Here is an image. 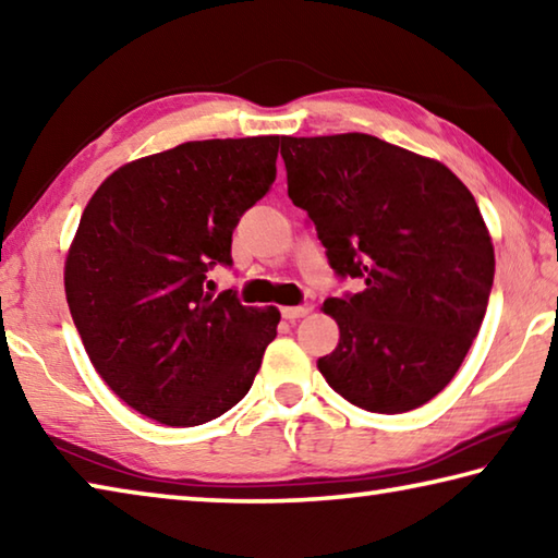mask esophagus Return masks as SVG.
I'll list each match as a JSON object with an SVG mask.
<instances>
[{
  "label": "esophagus",
  "mask_w": 558,
  "mask_h": 558,
  "mask_svg": "<svg viewBox=\"0 0 558 558\" xmlns=\"http://www.w3.org/2000/svg\"><path fill=\"white\" fill-rule=\"evenodd\" d=\"M280 313H282V317H286V319H298V317H305L310 310L305 305H298V307H282Z\"/></svg>",
  "instance_id": "34e87169"
}]
</instances>
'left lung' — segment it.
<instances>
[{"label": "left lung", "instance_id": "1", "mask_svg": "<svg viewBox=\"0 0 558 558\" xmlns=\"http://www.w3.org/2000/svg\"><path fill=\"white\" fill-rule=\"evenodd\" d=\"M280 155L329 268L359 282L325 300L339 344L319 372L364 411L418 409L460 369L493 290L475 196L446 165L364 132L282 137Z\"/></svg>", "mask_w": 558, "mask_h": 558}]
</instances>
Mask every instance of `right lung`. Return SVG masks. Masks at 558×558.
I'll use <instances>...</instances> for the list:
<instances>
[{
    "instance_id": "1",
    "label": "right lung",
    "mask_w": 558,
    "mask_h": 558,
    "mask_svg": "<svg viewBox=\"0 0 558 558\" xmlns=\"http://www.w3.org/2000/svg\"><path fill=\"white\" fill-rule=\"evenodd\" d=\"M282 137L202 140L112 172L65 258V300L96 372L130 409L189 428L233 409L276 339L278 307L206 292L241 216L276 182Z\"/></svg>"
}]
</instances>
